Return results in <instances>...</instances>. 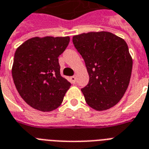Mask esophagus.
<instances>
[{"instance_id":"esophagus-1","label":"esophagus","mask_w":149,"mask_h":149,"mask_svg":"<svg viewBox=\"0 0 149 149\" xmlns=\"http://www.w3.org/2000/svg\"><path fill=\"white\" fill-rule=\"evenodd\" d=\"M70 80L72 82V84H75L76 83V77L75 76H72V77H70Z\"/></svg>"}]
</instances>
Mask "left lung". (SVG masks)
<instances>
[{
  "mask_svg": "<svg viewBox=\"0 0 149 149\" xmlns=\"http://www.w3.org/2000/svg\"><path fill=\"white\" fill-rule=\"evenodd\" d=\"M72 43L90 77L88 84L81 89L86 104L97 111L116 105L127 91L132 75L133 63L127 43L107 31L75 36Z\"/></svg>",
  "mask_w": 149,
  "mask_h": 149,
  "instance_id": "left-lung-1",
  "label": "left lung"
}]
</instances>
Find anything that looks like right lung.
Listing matches in <instances>:
<instances>
[{
  "instance_id": "obj_1",
  "label": "right lung",
  "mask_w": 149,
  "mask_h": 149,
  "mask_svg": "<svg viewBox=\"0 0 149 149\" xmlns=\"http://www.w3.org/2000/svg\"><path fill=\"white\" fill-rule=\"evenodd\" d=\"M70 37L30 38L15 54L12 77L17 92L31 107L51 111L60 106L71 86L60 74L58 56Z\"/></svg>"
}]
</instances>
